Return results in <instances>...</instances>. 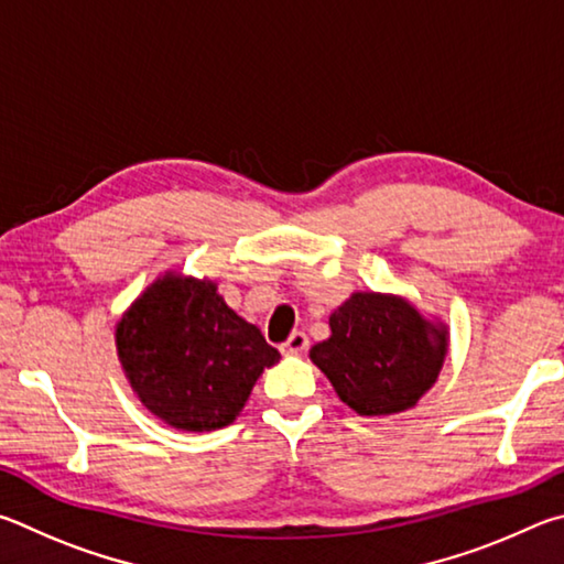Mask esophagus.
<instances>
[{
	"label": "esophagus",
	"instance_id": "34e87169",
	"mask_svg": "<svg viewBox=\"0 0 564 564\" xmlns=\"http://www.w3.org/2000/svg\"><path fill=\"white\" fill-rule=\"evenodd\" d=\"M307 347H310L307 334H304V332H292L290 339L282 344V354H288V357H292V354H302Z\"/></svg>",
	"mask_w": 564,
	"mask_h": 564
}]
</instances>
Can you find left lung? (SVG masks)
<instances>
[{
    "label": "left lung",
    "instance_id": "obj_1",
    "mask_svg": "<svg viewBox=\"0 0 564 564\" xmlns=\"http://www.w3.org/2000/svg\"><path fill=\"white\" fill-rule=\"evenodd\" d=\"M329 339L310 359L359 416H397L436 383L448 327L399 294L354 292L329 317Z\"/></svg>",
    "mask_w": 564,
    "mask_h": 564
}]
</instances>
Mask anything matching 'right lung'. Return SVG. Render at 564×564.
Masks as SVG:
<instances>
[{
  "mask_svg": "<svg viewBox=\"0 0 564 564\" xmlns=\"http://www.w3.org/2000/svg\"><path fill=\"white\" fill-rule=\"evenodd\" d=\"M116 351L138 401L177 431L232 423L280 351L227 307L213 280L167 270L116 322Z\"/></svg>",
  "mask_w": 564,
  "mask_h": 564,
  "instance_id": "obj_1",
  "label": "right lung"
}]
</instances>
